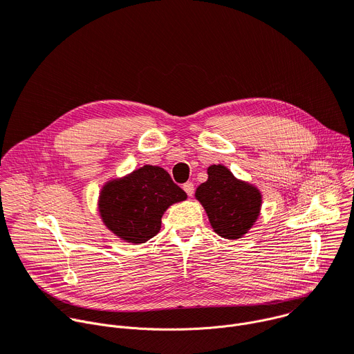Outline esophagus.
Returning a JSON list of instances; mask_svg holds the SVG:
<instances>
[{
    "label": "esophagus",
    "mask_w": 354,
    "mask_h": 354,
    "mask_svg": "<svg viewBox=\"0 0 354 354\" xmlns=\"http://www.w3.org/2000/svg\"><path fill=\"white\" fill-rule=\"evenodd\" d=\"M183 189L187 192V195H189V197H192V194H194V184H192V183H185V184L183 185Z\"/></svg>",
    "instance_id": "34e87169"
}]
</instances>
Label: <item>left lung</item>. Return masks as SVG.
<instances>
[{
  "label": "left lung",
  "instance_id": "left-lung-1",
  "mask_svg": "<svg viewBox=\"0 0 354 354\" xmlns=\"http://www.w3.org/2000/svg\"><path fill=\"white\" fill-rule=\"evenodd\" d=\"M205 208L214 230L226 239H239L259 216L261 195L257 188L239 181L223 166L208 167V180L195 192Z\"/></svg>",
  "mask_w": 354,
  "mask_h": 354
}]
</instances>
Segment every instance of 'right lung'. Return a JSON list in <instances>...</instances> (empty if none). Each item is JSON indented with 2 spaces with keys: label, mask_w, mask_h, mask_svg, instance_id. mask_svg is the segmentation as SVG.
<instances>
[{
  "label": "right lung",
  "mask_w": 354,
  "mask_h": 354,
  "mask_svg": "<svg viewBox=\"0 0 354 354\" xmlns=\"http://www.w3.org/2000/svg\"><path fill=\"white\" fill-rule=\"evenodd\" d=\"M185 198L187 194L166 170L145 166L104 187L100 212L116 236L131 243H143L160 230L165 211Z\"/></svg>",
  "instance_id": "add662e5"
}]
</instances>
